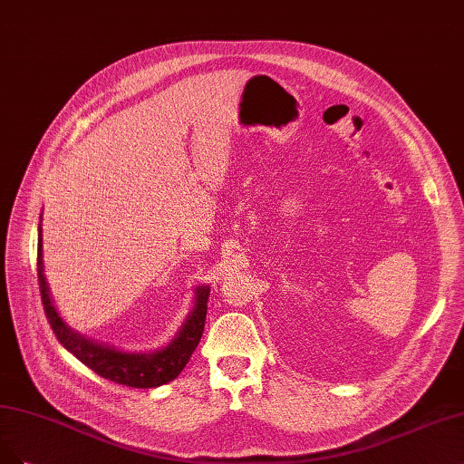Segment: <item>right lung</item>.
Masks as SVG:
<instances>
[{"instance_id":"add662e5","label":"right lung","mask_w":464,"mask_h":464,"mask_svg":"<svg viewBox=\"0 0 464 464\" xmlns=\"http://www.w3.org/2000/svg\"><path fill=\"white\" fill-rule=\"evenodd\" d=\"M38 232H42L40 227H38ZM40 255H42V237H38V284H40L42 305L47 316V323H50L53 334L57 335V340L63 343V347L69 349L78 361H82L100 376L130 388L163 386L182 372V369L188 364L191 353L196 351L203 335L209 287H199L194 311H191L184 328L180 330L179 338L174 340L169 347L148 355L122 353V351L109 349L105 345H98L82 338V335L72 332L65 323H63V318L57 314L53 303L50 299V294H47Z\"/></svg>"}]
</instances>
